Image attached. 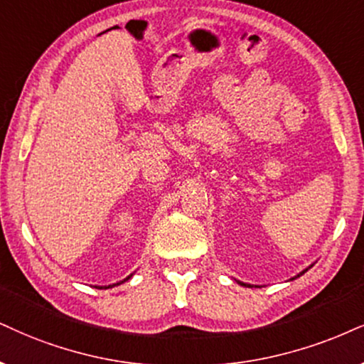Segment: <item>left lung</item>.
Listing matches in <instances>:
<instances>
[{"instance_id":"obj_1","label":"left lung","mask_w":364,"mask_h":364,"mask_svg":"<svg viewBox=\"0 0 364 364\" xmlns=\"http://www.w3.org/2000/svg\"><path fill=\"white\" fill-rule=\"evenodd\" d=\"M300 275H302V273H300ZM240 284H241V282H240ZM241 285H245V287H250V285H246V284H241Z\"/></svg>"}]
</instances>
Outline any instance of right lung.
I'll use <instances>...</instances> for the list:
<instances>
[{
  "label": "right lung",
  "mask_w": 364,
  "mask_h": 364,
  "mask_svg": "<svg viewBox=\"0 0 364 364\" xmlns=\"http://www.w3.org/2000/svg\"><path fill=\"white\" fill-rule=\"evenodd\" d=\"M128 278H129V277H128ZM128 278H127V280H128Z\"/></svg>",
  "instance_id": "obj_1"
}]
</instances>
